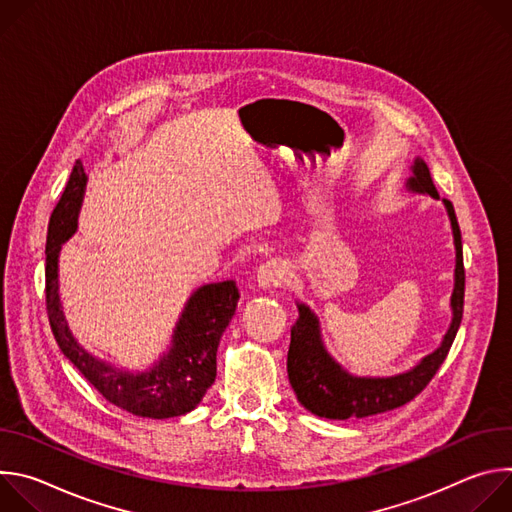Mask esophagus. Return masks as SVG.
<instances>
[{
    "mask_svg": "<svg viewBox=\"0 0 512 512\" xmlns=\"http://www.w3.org/2000/svg\"><path fill=\"white\" fill-rule=\"evenodd\" d=\"M287 279V269L281 261H267L257 269V283L261 287H277Z\"/></svg>",
    "mask_w": 512,
    "mask_h": 512,
    "instance_id": "esophagus-1",
    "label": "esophagus"
}]
</instances>
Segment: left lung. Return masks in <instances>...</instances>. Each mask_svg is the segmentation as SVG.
I'll use <instances>...</instances> for the list:
<instances>
[{"mask_svg":"<svg viewBox=\"0 0 512 512\" xmlns=\"http://www.w3.org/2000/svg\"><path fill=\"white\" fill-rule=\"evenodd\" d=\"M413 176L407 180V188L413 192L437 194L427 164L417 158L411 166ZM452 223L454 245H456V271H454V294H452V324L431 354H427L417 367L395 377H354L344 371L340 364L328 354L320 336V322L316 314L306 306L298 304L300 318L291 328V342L287 352V375L294 387L298 401L318 417L326 419H354L385 413L409 403L417 397L427 383L433 379L437 369L446 360L452 342L458 334L464 314V257H462V235L460 225L450 200H444Z\"/></svg>","mask_w":512,"mask_h":512,"instance_id":"left-lung-1","label":"left lung"}]
</instances>
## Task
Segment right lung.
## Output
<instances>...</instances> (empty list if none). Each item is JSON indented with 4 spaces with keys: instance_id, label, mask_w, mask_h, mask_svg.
Listing matches in <instances>:
<instances>
[{
    "instance_id": "add662e5",
    "label": "right lung",
    "mask_w": 512,
    "mask_h": 512,
    "mask_svg": "<svg viewBox=\"0 0 512 512\" xmlns=\"http://www.w3.org/2000/svg\"><path fill=\"white\" fill-rule=\"evenodd\" d=\"M87 174L72 168L52 210L46 237V310L62 354L113 405L137 417L168 419L192 411L216 379V348L235 316L239 289L233 279L208 283L190 296L172 336V348L145 373L115 369L95 358L72 336L58 296V253L77 231Z\"/></svg>"
}]
</instances>
